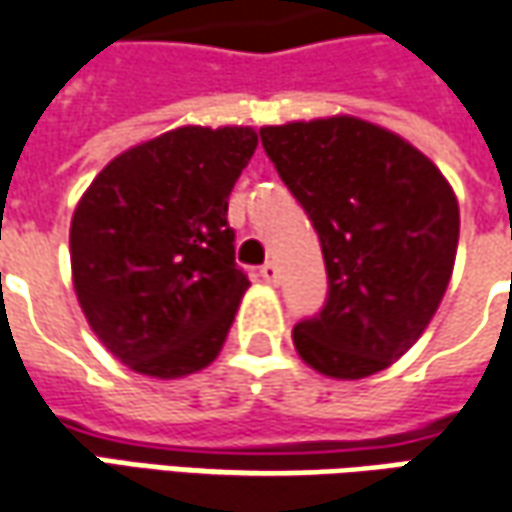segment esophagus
<instances>
[{"label":"esophagus","instance_id":"obj_1","mask_svg":"<svg viewBox=\"0 0 512 512\" xmlns=\"http://www.w3.org/2000/svg\"><path fill=\"white\" fill-rule=\"evenodd\" d=\"M257 275H260V280H266V283H278V266L275 263H263L257 269Z\"/></svg>","mask_w":512,"mask_h":512}]
</instances>
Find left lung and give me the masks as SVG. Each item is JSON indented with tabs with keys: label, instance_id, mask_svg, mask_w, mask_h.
<instances>
[{
	"label": "left lung",
	"instance_id": "8db88e82",
	"mask_svg": "<svg viewBox=\"0 0 512 512\" xmlns=\"http://www.w3.org/2000/svg\"><path fill=\"white\" fill-rule=\"evenodd\" d=\"M260 143L321 237L329 292L292 329L329 378H367L410 349L447 292L458 200L415 145L358 117L266 125Z\"/></svg>",
	"mask_w": 512,
	"mask_h": 512
}]
</instances>
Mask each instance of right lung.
Returning <instances> with one entry per match:
<instances>
[{
    "instance_id": "1",
    "label": "right lung",
    "mask_w": 512,
    "mask_h": 512,
    "mask_svg": "<svg viewBox=\"0 0 512 512\" xmlns=\"http://www.w3.org/2000/svg\"><path fill=\"white\" fill-rule=\"evenodd\" d=\"M257 148L246 125H183L114 157L71 220L79 306L105 349L151 378L209 367L249 278L229 194Z\"/></svg>"
}]
</instances>
